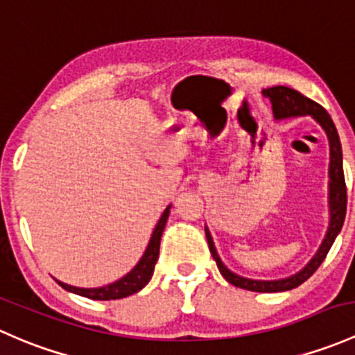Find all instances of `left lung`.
<instances>
[{
    "label": "left lung",
    "instance_id": "8db88e82",
    "mask_svg": "<svg viewBox=\"0 0 355 355\" xmlns=\"http://www.w3.org/2000/svg\"><path fill=\"white\" fill-rule=\"evenodd\" d=\"M263 96L272 102V111L277 121L288 118H311L321 130L324 131L328 138V147H330V164H328V211H330V220H328V229L324 234L323 241H321L320 248L314 253V257L302 266L299 272L294 275L284 277V279L277 280H254L248 279V277H241L234 273L231 268L224 265L220 257L215 248L214 237H211L210 229L205 225V234H207L208 248L217 263L218 270H220L222 277L227 280L232 286L239 288H246V291L253 292H286L291 288L299 287L304 284L309 277L318 270V266L323 263L327 258L328 251H330L331 244L335 243L337 236L342 231L343 220H345L347 211V188H345V178H343V160H342V145L340 138H338L337 128L331 121L330 114L321 107L320 104L311 101V98L304 97L299 94L297 90L288 89V87H270V89L263 90Z\"/></svg>",
    "mask_w": 355,
    "mask_h": 355
}]
</instances>
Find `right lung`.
Segmentation results:
<instances>
[{
	"label": "right lung",
	"mask_w": 355,
	"mask_h": 355,
	"mask_svg": "<svg viewBox=\"0 0 355 355\" xmlns=\"http://www.w3.org/2000/svg\"><path fill=\"white\" fill-rule=\"evenodd\" d=\"M171 207L164 210V214L160 215L159 222H157L155 229H153L150 241H148L147 248H145L144 257L140 258V261L131 268V272H128L126 275L121 277L116 282L107 284V286L102 287H94V288H85V287H75L68 286V284L61 282V280H56L64 291L73 292V294L83 295V297L96 299V301H111V299H123L128 297V295L137 294L138 291H141L148 282H150L153 275V268H155V263L159 259V248H160V237H162L164 229H166L167 218H169Z\"/></svg>",
	"instance_id": "right-lung-1"
}]
</instances>
